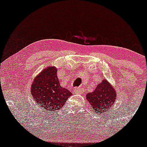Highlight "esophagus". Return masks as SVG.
Wrapping results in <instances>:
<instances>
[{"label":"esophagus","mask_w":147,"mask_h":147,"mask_svg":"<svg viewBox=\"0 0 147 147\" xmlns=\"http://www.w3.org/2000/svg\"><path fill=\"white\" fill-rule=\"evenodd\" d=\"M74 92L76 94H82L83 92V88L82 87H77L74 89Z\"/></svg>","instance_id":"34e87169"}]
</instances>
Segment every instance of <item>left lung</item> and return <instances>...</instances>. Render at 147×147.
Masks as SVG:
<instances>
[{"mask_svg":"<svg viewBox=\"0 0 147 147\" xmlns=\"http://www.w3.org/2000/svg\"><path fill=\"white\" fill-rule=\"evenodd\" d=\"M117 92L106 79L97 85L95 90L86 95V99L90 103L92 111L97 113L103 114L112 107L117 99Z\"/></svg>","mask_w":147,"mask_h":147,"instance_id":"left-lung-1","label":"left lung"}]
</instances>
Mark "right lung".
I'll return each mask as SVG.
<instances>
[{"instance_id":"right-lung-1","label":"right lung","mask_w":147,"mask_h":147,"mask_svg":"<svg viewBox=\"0 0 147 147\" xmlns=\"http://www.w3.org/2000/svg\"><path fill=\"white\" fill-rule=\"evenodd\" d=\"M33 100L43 111L60 110L72 95L65 88L60 85L55 66L44 68L35 77L31 85Z\"/></svg>"}]
</instances>
